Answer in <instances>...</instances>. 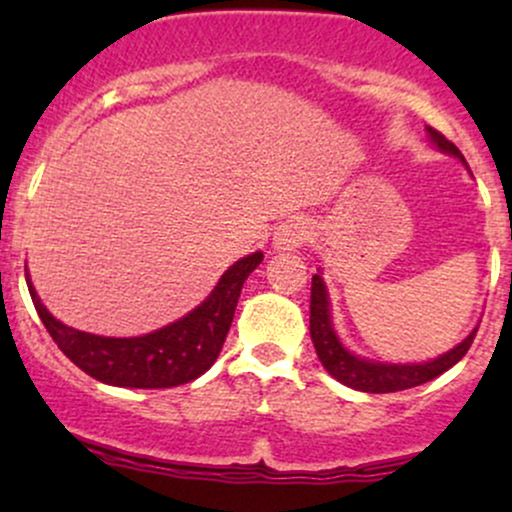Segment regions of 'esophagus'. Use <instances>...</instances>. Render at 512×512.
<instances>
[{
    "label": "esophagus",
    "instance_id": "1",
    "mask_svg": "<svg viewBox=\"0 0 512 512\" xmlns=\"http://www.w3.org/2000/svg\"><path fill=\"white\" fill-rule=\"evenodd\" d=\"M310 238V223L296 216L281 223L274 233V248L276 250H296L301 248L305 240Z\"/></svg>",
    "mask_w": 512,
    "mask_h": 512
}]
</instances>
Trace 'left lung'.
I'll return each mask as SVG.
<instances>
[{"label": "left lung", "instance_id": "obj_1", "mask_svg": "<svg viewBox=\"0 0 512 512\" xmlns=\"http://www.w3.org/2000/svg\"><path fill=\"white\" fill-rule=\"evenodd\" d=\"M428 134H431L433 144H436L438 149H443L445 154L457 156L464 166H467L462 151L457 149L450 139H445L438 129L428 127ZM310 337H313L317 358H320L322 366L327 368V373H330L332 378H337L339 383H344L346 387H354V390L370 392V395H380V392L409 390V387L424 385L428 380L438 378L440 373H445V370L455 366V363L467 354L469 346L474 342V337H477V330L469 334L462 344H457L455 349L448 351V354L438 356L436 361L411 363V366L363 361V358L349 354V351L342 346V342L337 339V334H334L327 289L325 284H322L320 274H315L313 286H310Z\"/></svg>", "mask_w": 512, "mask_h": 512}]
</instances>
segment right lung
<instances>
[{
	"instance_id": "add662e5",
	"label": "right lung",
	"mask_w": 512,
	"mask_h": 512,
	"mask_svg": "<svg viewBox=\"0 0 512 512\" xmlns=\"http://www.w3.org/2000/svg\"><path fill=\"white\" fill-rule=\"evenodd\" d=\"M260 262L262 252L243 257L221 276L219 286L190 315L163 330L127 339L96 337L62 325L35 296L31 279L26 281L45 330L76 368L105 385L154 390L185 385L207 373L231 330L240 289Z\"/></svg>"
}]
</instances>
